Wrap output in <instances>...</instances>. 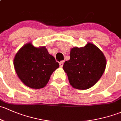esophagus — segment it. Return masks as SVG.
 Instances as JSON below:
<instances>
[{
  "instance_id": "obj_1",
  "label": "esophagus",
  "mask_w": 121,
  "mask_h": 121,
  "mask_svg": "<svg viewBox=\"0 0 121 121\" xmlns=\"http://www.w3.org/2000/svg\"><path fill=\"white\" fill-rule=\"evenodd\" d=\"M63 63H64V62H63V61H61L60 63H59V65H60V67H61V68L63 67Z\"/></svg>"
}]
</instances>
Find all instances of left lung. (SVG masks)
I'll list each match as a JSON object with an SVG mask.
<instances>
[{
    "instance_id": "left-lung-1",
    "label": "left lung",
    "mask_w": 121,
    "mask_h": 121,
    "mask_svg": "<svg viewBox=\"0 0 121 121\" xmlns=\"http://www.w3.org/2000/svg\"><path fill=\"white\" fill-rule=\"evenodd\" d=\"M70 59L63 65L73 88L86 90L99 80L106 67V59L101 51L95 45L88 43L85 47L72 48Z\"/></svg>"
}]
</instances>
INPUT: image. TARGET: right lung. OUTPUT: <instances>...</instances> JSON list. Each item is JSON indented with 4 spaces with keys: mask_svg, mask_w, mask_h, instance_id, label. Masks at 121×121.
Listing matches in <instances>:
<instances>
[{
    "mask_svg": "<svg viewBox=\"0 0 121 121\" xmlns=\"http://www.w3.org/2000/svg\"><path fill=\"white\" fill-rule=\"evenodd\" d=\"M14 66L17 76L25 85L39 89L47 85L59 65L45 47L36 48L31 43H28L16 53Z\"/></svg>",
    "mask_w": 121,
    "mask_h": 121,
    "instance_id": "add662e5",
    "label": "right lung"
}]
</instances>
